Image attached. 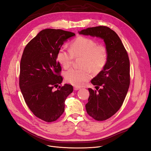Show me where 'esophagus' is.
I'll list each match as a JSON object with an SVG mask.
<instances>
[{"instance_id": "esophagus-1", "label": "esophagus", "mask_w": 151, "mask_h": 151, "mask_svg": "<svg viewBox=\"0 0 151 151\" xmlns=\"http://www.w3.org/2000/svg\"><path fill=\"white\" fill-rule=\"evenodd\" d=\"M81 89V87H74V90H78Z\"/></svg>"}]
</instances>
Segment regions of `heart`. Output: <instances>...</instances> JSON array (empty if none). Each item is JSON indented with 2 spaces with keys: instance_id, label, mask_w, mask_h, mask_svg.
<instances>
[{
  "instance_id": "b5f03b06",
  "label": "heart",
  "mask_w": 151,
  "mask_h": 151,
  "mask_svg": "<svg viewBox=\"0 0 151 151\" xmlns=\"http://www.w3.org/2000/svg\"><path fill=\"white\" fill-rule=\"evenodd\" d=\"M81 56L82 68H72L65 73L66 81L76 87H81L89 81L90 70L97 74L104 69L108 61V50L104 45L98 44L95 40L79 36L72 42L70 49L61 47L57 53V59L66 69L71 66L74 57Z\"/></svg>"
}]
</instances>
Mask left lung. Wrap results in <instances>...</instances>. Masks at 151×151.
Here are the masks:
<instances>
[{
  "label": "left lung",
  "instance_id": "1",
  "mask_svg": "<svg viewBox=\"0 0 151 151\" xmlns=\"http://www.w3.org/2000/svg\"><path fill=\"white\" fill-rule=\"evenodd\" d=\"M79 34L103 39L108 50L106 67L91 81L98 91L88 88L90 96L85 105L90 117L98 121L106 120L120 109L130 87L128 55L118 35L108 27H88Z\"/></svg>",
  "mask_w": 151,
  "mask_h": 151
}]
</instances>
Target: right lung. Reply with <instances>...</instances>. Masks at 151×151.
Segmentation results:
<instances>
[{"instance_id": "obj_1", "label": "right lung", "mask_w": 151, "mask_h": 151, "mask_svg": "<svg viewBox=\"0 0 151 151\" xmlns=\"http://www.w3.org/2000/svg\"><path fill=\"white\" fill-rule=\"evenodd\" d=\"M75 35L62 29L41 31L26 45L20 61L19 85L34 116L47 122L56 121L64 111V101L73 86L62 82L57 53L64 42Z\"/></svg>"}]
</instances>
